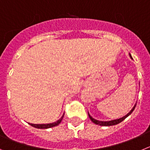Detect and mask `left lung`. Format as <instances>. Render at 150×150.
Wrapping results in <instances>:
<instances>
[{"instance_id": "8db88e82", "label": "left lung", "mask_w": 150, "mask_h": 150, "mask_svg": "<svg viewBox=\"0 0 150 150\" xmlns=\"http://www.w3.org/2000/svg\"><path fill=\"white\" fill-rule=\"evenodd\" d=\"M129 57H130V58L132 60V56H131L130 54H129ZM135 106H136V103L135 105H134V107L132 108V110H130V111L126 115H125L124 117H121V118H119V119H116V120H109V121H101V120H96V119L93 118V117L90 116V114H89L88 112V116L89 117H90V119L91 120V121L93 122H94L95 124H96V125H102V126H110V125H117V124L120 123V122H121L122 121H123L124 120H125L126 117H129V115H130L131 114H132V112H133V110H134V108H135Z\"/></svg>"}]
</instances>
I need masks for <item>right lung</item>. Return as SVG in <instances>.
<instances>
[{"mask_svg": "<svg viewBox=\"0 0 150 150\" xmlns=\"http://www.w3.org/2000/svg\"><path fill=\"white\" fill-rule=\"evenodd\" d=\"M63 116H64V114H63L60 119H59L58 120L54 122H52V123H46V124H33V123H30L29 124L33 127L36 128V129H49V128H52L54 127V126H57V125H58L61 122L63 118Z\"/></svg>", "mask_w": 150, "mask_h": 150, "instance_id": "obj_1", "label": "right lung"}]
</instances>
